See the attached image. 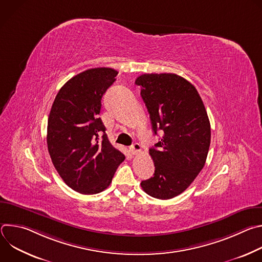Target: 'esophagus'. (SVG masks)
Returning <instances> with one entry per match:
<instances>
[{
	"label": "esophagus",
	"mask_w": 262,
	"mask_h": 262,
	"mask_svg": "<svg viewBox=\"0 0 262 262\" xmlns=\"http://www.w3.org/2000/svg\"><path fill=\"white\" fill-rule=\"evenodd\" d=\"M129 151L133 154V155H137L141 151V145L138 144V143H135L133 144L130 147H129Z\"/></svg>",
	"instance_id": "obj_1"
}]
</instances>
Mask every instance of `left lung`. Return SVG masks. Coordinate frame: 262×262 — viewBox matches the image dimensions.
<instances>
[{
  "label": "left lung",
  "mask_w": 262,
  "mask_h": 262,
  "mask_svg": "<svg viewBox=\"0 0 262 262\" xmlns=\"http://www.w3.org/2000/svg\"><path fill=\"white\" fill-rule=\"evenodd\" d=\"M155 135L162 139L149 149L155 174L141 182L157 199L174 198L189 188L205 165L210 123L197 89L175 73H145L137 78Z\"/></svg>",
  "instance_id": "1"
}]
</instances>
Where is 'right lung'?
<instances>
[{
	"mask_svg": "<svg viewBox=\"0 0 262 262\" xmlns=\"http://www.w3.org/2000/svg\"><path fill=\"white\" fill-rule=\"evenodd\" d=\"M117 74L107 67L77 74L60 89L50 112L47 143L52 162L64 182L81 194L105 190L125 159L107 140L98 117L101 98Z\"/></svg>",
	"mask_w": 262,
	"mask_h": 262,
	"instance_id": "obj_1",
	"label": "right lung"
}]
</instances>
